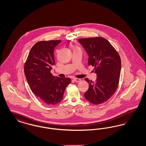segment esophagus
Wrapping results in <instances>:
<instances>
[{
    "instance_id": "34e87169",
    "label": "esophagus",
    "mask_w": 146,
    "mask_h": 146,
    "mask_svg": "<svg viewBox=\"0 0 146 146\" xmlns=\"http://www.w3.org/2000/svg\"><path fill=\"white\" fill-rule=\"evenodd\" d=\"M73 80H74L75 82L78 83V82H80L81 80H80V79H79V78H74V79H73Z\"/></svg>"
}]
</instances>
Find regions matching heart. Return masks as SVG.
Listing matches in <instances>:
<instances>
[{"label":"heart","instance_id":"b5f03b06","mask_svg":"<svg viewBox=\"0 0 146 146\" xmlns=\"http://www.w3.org/2000/svg\"><path fill=\"white\" fill-rule=\"evenodd\" d=\"M76 49H79V48L76 46H73V50H76Z\"/></svg>","mask_w":146,"mask_h":146}]
</instances>
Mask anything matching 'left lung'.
<instances>
[{
	"label": "left lung",
	"instance_id": "8db88e82",
	"mask_svg": "<svg viewBox=\"0 0 146 146\" xmlns=\"http://www.w3.org/2000/svg\"><path fill=\"white\" fill-rule=\"evenodd\" d=\"M78 42L88 54V65L95 67L97 76L95 82L85 79L89 84V88L84 97L92 104H103L118 88L121 71L120 57L111 43L104 38H82Z\"/></svg>",
	"mask_w": 146,
	"mask_h": 146
}]
</instances>
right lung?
<instances>
[{
    "mask_svg": "<svg viewBox=\"0 0 146 146\" xmlns=\"http://www.w3.org/2000/svg\"><path fill=\"white\" fill-rule=\"evenodd\" d=\"M61 40L40 41L31 49L24 72L33 93L48 105L60 103L64 92L71 82L69 78L54 76L50 72L55 64L54 50Z\"/></svg>",
    "mask_w": 146,
    "mask_h": 146,
    "instance_id": "add662e5",
    "label": "right lung"
}]
</instances>
